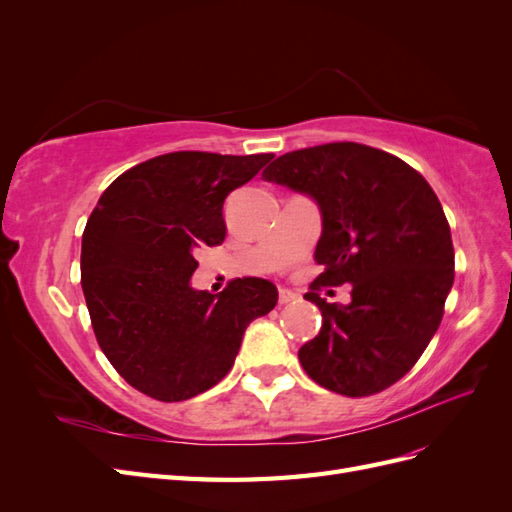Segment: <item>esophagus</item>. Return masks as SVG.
Instances as JSON below:
<instances>
[{
	"label": "esophagus",
	"instance_id": "esophagus-1",
	"mask_svg": "<svg viewBox=\"0 0 512 512\" xmlns=\"http://www.w3.org/2000/svg\"><path fill=\"white\" fill-rule=\"evenodd\" d=\"M297 299H299V294L292 292V290H286V288H282V290H280V297H277V301H280V305H288V303L297 301Z\"/></svg>",
	"mask_w": 512,
	"mask_h": 512
}]
</instances>
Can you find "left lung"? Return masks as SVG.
<instances>
[{"mask_svg": "<svg viewBox=\"0 0 512 512\" xmlns=\"http://www.w3.org/2000/svg\"><path fill=\"white\" fill-rule=\"evenodd\" d=\"M265 181L307 194L322 215L316 277L307 301L320 333L301 346L307 376L346 397L389 389L421 359L455 280L451 226L421 173L361 143L284 153ZM352 283L348 306L320 300V285Z\"/></svg>", "mask_w": 512, "mask_h": 512, "instance_id": "obj_1", "label": "left lung"}]
</instances>
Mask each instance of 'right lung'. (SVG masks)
Here are the masks:
<instances>
[{
	"instance_id": "add662e5",
	"label": "right lung",
	"mask_w": 512,
	"mask_h": 512,
	"mask_svg": "<svg viewBox=\"0 0 512 512\" xmlns=\"http://www.w3.org/2000/svg\"><path fill=\"white\" fill-rule=\"evenodd\" d=\"M271 158L164 153L119 175L91 211L81 245L91 327L136 391L160 401L205 393L235 363L247 324L275 307L277 288L260 277L218 294L190 284L196 247L226 237V196Z\"/></svg>"
}]
</instances>
